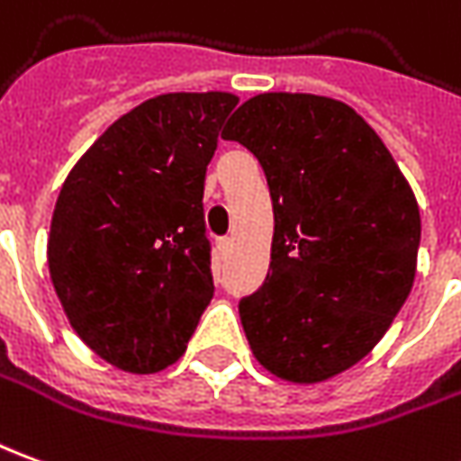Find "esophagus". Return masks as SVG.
<instances>
[{
  "label": "esophagus",
  "instance_id": "1",
  "mask_svg": "<svg viewBox=\"0 0 461 461\" xmlns=\"http://www.w3.org/2000/svg\"><path fill=\"white\" fill-rule=\"evenodd\" d=\"M217 249H220V254H221V257H224V254H227L231 249V240H227V237H224V240L217 241Z\"/></svg>",
  "mask_w": 461,
  "mask_h": 461
}]
</instances>
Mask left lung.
Masks as SVG:
<instances>
[{"instance_id": "obj_1", "label": "left lung", "mask_w": 461, "mask_h": 461, "mask_svg": "<svg viewBox=\"0 0 461 461\" xmlns=\"http://www.w3.org/2000/svg\"><path fill=\"white\" fill-rule=\"evenodd\" d=\"M224 140L259 159L275 209L267 279L240 302L247 342L279 379L324 382L372 352L410 297L414 192L376 131L330 96H252Z\"/></svg>"}]
</instances>
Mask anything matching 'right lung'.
Returning a JSON list of instances; mask_svg holds the SVG:
<instances>
[{
  "instance_id": "right-lung-1",
  "label": "right lung",
  "mask_w": 461,
  "mask_h": 461,
  "mask_svg": "<svg viewBox=\"0 0 461 461\" xmlns=\"http://www.w3.org/2000/svg\"><path fill=\"white\" fill-rule=\"evenodd\" d=\"M230 92H175L119 117L74 164L51 214L47 262L79 339L134 375L185 354L214 297L204 176Z\"/></svg>"
}]
</instances>
